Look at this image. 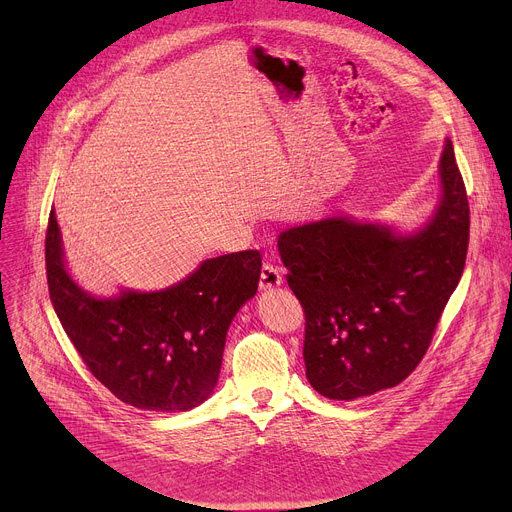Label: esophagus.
Returning a JSON list of instances; mask_svg holds the SVG:
<instances>
[{
	"label": "esophagus",
	"mask_w": 512,
	"mask_h": 512,
	"mask_svg": "<svg viewBox=\"0 0 512 512\" xmlns=\"http://www.w3.org/2000/svg\"><path fill=\"white\" fill-rule=\"evenodd\" d=\"M283 283V271L275 263H263L261 267V277H259V287L261 289H271Z\"/></svg>",
	"instance_id": "1"
}]
</instances>
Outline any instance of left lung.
Here are the masks:
<instances>
[{"label":"left lung","instance_id":"1","mask_svg":"<svg viewBox=\"0 0 512 512\" xmlns=\"http://www.w3.org/2000/svg\"><path fill=\"white\" fill-rule=\"evenodd\" d=\"M440 176L442 204L413 237L342 216L279 235L287 285L306 316V377L320 395L350 401L397 387L425 356L470 241L468 194L450 139Z\"/></svg>","mask_w":512,"mask_h":512}]
</instances>
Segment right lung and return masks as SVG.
<instances>
[{"label":"right lung","instance_id":"add662e5","mask_svg":"<svg viewBox=\"0 0 512 512\" xmlns=\"http://www.w3.org/2000/svg\"><path fill=\"white\" fill-rule=\"evenodd\" d=\"M261 253L204 261L188 279L156 294L127 291L97 300L64 269L54 210L46 229V277L54 312L87 369L137 409L188 411L212 393L227 330L257 291Z\"/></svg>","mask_w":512,"mask_h":512}]
</instances>
